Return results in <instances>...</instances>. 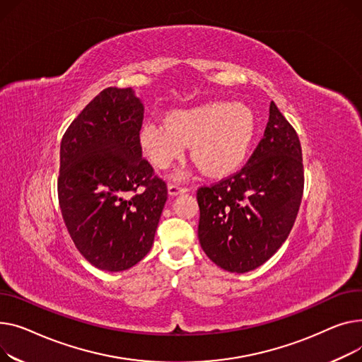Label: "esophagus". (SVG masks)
<instances>
[{
  "instance_id": "esophagus-1",
  "label": "esophagus",
  "mask_w": 362,
  "mask_h": 362,
  "mask_svg": "<svg viewBox=\"0 0 362 362\" xmlns=\"http://www.w3.org/2000/svg\"><path fill=\"white\" fill-rule=\"evenodd\" d=\"M187 189H188L187 187H182V185L175 184V182L168 185V191H169V194H171V196H178V194H181V193H185Z\"/></svg>"
}]
</instances>
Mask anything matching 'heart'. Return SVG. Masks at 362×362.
I'll list each match as a JSON object with an SVG mask.
<instances>
[{"mask_svg": "<svg viewBox=\"0 0 362 362\" xmlns=\"http://www.w3.org/2000/svg\"><path fill=\"white\" fill-rule=\"evenodd\" d=\"M254 132L256 121L245 105L215 102L175 111L166 121H147L140 130V144L160 169L181 158L191 144V155L203 173L222 177L243 163Z\"/></svg>", "mask_w": 362, "mask_h": 362, "instance_id": "obj_1", "label": "heart"}]
</instances>
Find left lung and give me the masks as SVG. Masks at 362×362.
<instances>
[{"mask_svg": "<svg viewBox=\"0 0 362 362\" xmlns=\"http://www.w3.org/2000/svg\"><path fill=\"white\" fill-rule=\"evenodd\" d=\"M263 139L238 173L197 189L199 240L228 272L267 262L286 241L304 193L298 134L272 100Z\"/></svg>", "mask_w": 362, "mask_h": 362, "instance_id": "left-lung-1", "label": "left lung"}]
</instances>
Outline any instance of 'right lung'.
Segmentation results:
<instances>
[{
    "mask_svg": "<svg viewBox=\"0 0 362 362\" xmlns=\"http://www.w3.org/2000/svg\"><path fill=\"white\" fill-rule=\"evenodd\" d=\"M143 105L132 88H106L64 133L58 202L81 256L106 272L151 251L168 199L166 182L141 156Z\"/></svg>",
    "mask_w": 362,
    "mask_h": 362,
    "instance_id": "1",
    "label": "right lung"
}]
</instances>
